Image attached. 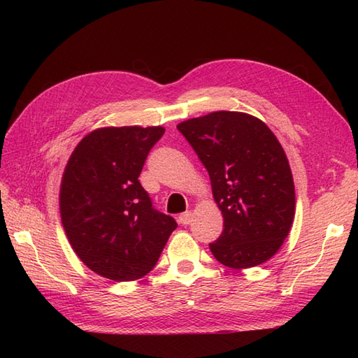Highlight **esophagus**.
I'll return each instance as SVG.
<instances>
[{
	"label": "esophagus",
	"mask_w": 358,
	"mask_h": 358,
	"mask_svg": "<svg viewBox=\"0 0 358 358\" xmlns=\"http://www.w3.org/2000/svg\"><path fill=\"white\" fill-rule=\"evenodd\" d=\"M178 222H180V224H183V226L189 224L192 222V214H191V212H185V214H181L178 217Z\"/></svg>",
	"instance_id": "34e87169"
}]
</instances>
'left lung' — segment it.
Returning <instances> with one entry per match:
<instances>
[{
	"instance_id": "left-lung-1",
	"label": "left lung",
	"mask_w": 358,
	"mask_h": 358,
	"mask_svg": "<svg viewBox=\"0 0 358 358\" xmlns=\"http://www.w3.org/2000/svg\"><path fill=\"white\" fill-rule=\"evenodd\" d=\"M177 129L208 169L224 218L210 252L232 269L268 262L291 231L295 212L292 172L277 136L262 120L229 110L183 121Z\"/></svg>"
}]
</instances>
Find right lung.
I'll list each match as a JSON object with an SVG mask.
<instances>
[{
	"label": "right lung",
	"mask_w": 358,
	"mask_h": 358,
	"mask_svg": "<svg viewBox=\"0 0 358 358\" xmlns=\"http://www.w3.org/2000/svg\"><path fill=\"white\" fill-rule=\"evenodd\" d=\"M164 129L101 127L75 148L62 180L59 212L72 249L90 271L132 281L155 268L177 222L152 206L140 183Z\"/></svg>",
	"instance_id": "obj_1"
}]
</instances>
